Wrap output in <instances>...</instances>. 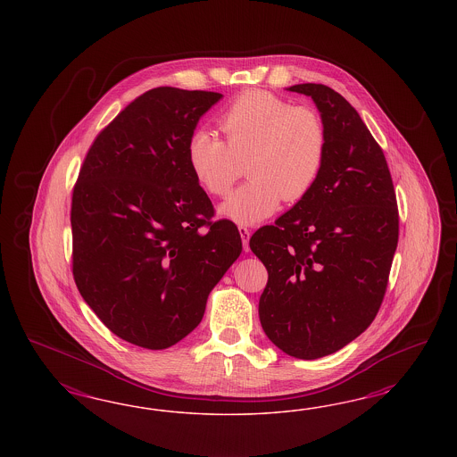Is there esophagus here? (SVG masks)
I'll return each mask as SVG.
<instances>
[{
    "label": "esophagus",
    "mask_w": 457,
    "mask_h": 457,
    "mask_svg": "<svg viewBox=\"0 0 457 457\" xmlns=\"http://www.w3.org/2000/svg\"><path fill=\"white\" fill-rule=\"evenodd\" d=\"M239 235H241V241H243V248H245V251H249V236H251V231H249L248 228H245V226H239Z\"/></svg>",
    "instance_id": "34e87169"
}]
</instances>
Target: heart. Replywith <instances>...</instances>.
I'll use <instances>...</instances> for the list:
<instances>
[{
  "mask_svg": "<svg viewBox=\"0 0 457 457\" xmlns=\"http://www.w3.org/2000/svg\"><path fill=\"white\" fill-rule=\"evenodd\" d=\"M226 142L206 130L187 142V166L209 194L229 193L246 164L248 184L221 206L224 220L249 226L270 218L281 199H302L325 161L327 132L319 113L263 90L241 94L221 115Z\"/></svg>",
  "mask_w": 457,
  "mask_h": 457,
  "instance_id": "heart-1",
  "label": "heart"
}]
</instances>
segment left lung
Wrapping results in <instances>:
<instances>
[{"label":"left lung","instance_id":"left-lung-1","mask_svg":"<svg viewBox=\"0 0 457 457\" xmlns=\"http://www.w3.org/2000/svg\"><path fill=\"white\" fill-rule=\"evenodd\" d=\"M312 97L327 132L313 187L249 248L268 270L260 298L266 337L296 359L335 353L374 321L399 241L387 161L345 98L321 83L287 88Z\"/></svg>","mask_w":457,"mask_h":457}]
</instances>
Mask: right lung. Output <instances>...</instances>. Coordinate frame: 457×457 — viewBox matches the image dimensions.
<instances>
[{
	"label": "right lung",
	"mask_w": 457,
	"mask_h": 457,
	"mask_svg": "<svg viewBox=\"0 0 457 457\" xmlns=\"http://www.w3.org/2000/svg\"><path fill=\"white\" fill-rule=\"evenodd\" d=\"M218 92L157 87L94 140L71 197L73 278L102 323L162 350L201 323L209 293L241 254L235 222L187 166V142Z\"/></svg>",
	"instance_id": "right-lung-1"
}]
</instances>
